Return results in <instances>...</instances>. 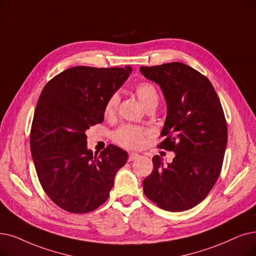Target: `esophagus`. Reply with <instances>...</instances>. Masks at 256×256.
<instances>
[{"mask_svg":"<svg viewBox=\"0 0 256 256\" xmlns=\"http://www.w3.org/2000/svg\"><path fill=\"white\" fill-rule=\"evenodd\" d=\"M140 157L139 154H136V152H130L128 154V161L130 162V161H134L136 159H138Z\"/></svg>","mask_w":256,"mask_h":256,"instance_id":"1","label":"esophagus"}]
</instances>
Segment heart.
<instances>
[{
    "mask_svg": "<svg viewBox=\"0 0 256 256\" xmlns=\"http://www.w3.org/2000/svg\"><path fill=\"white\" fill-rule=\"evenodd\" d=\"M134 92L138 97L139 102L148 110H154L156 106H158L159 93L152 84L148 82H140L135 86ZM118 106V95L113 94L112 96H110L106 102L104 110V117L108 119L113 118L117 112ZM146 132L144 128L137 126L126 124L120 126L114 132L113 139L120 146L124 148H139L143 146L144 140H146Z\"/></svg>",
    "mask_w": 256,
    "mask_h": 256,
    "instance_id": "obj_1",
    "label": "heart"
}]
</instances>
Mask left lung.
I'll use <instances>...</instances> for the list:
<instances>
[{
    "label": "left lung",
    "instance_id": "1",
    "mask_svg": "<svg viewBox=\"0 0 256 256\" xmlns=\"http://www.w3.org/2000/svg\"><path fill=\"white\" fill-rule=\"evenodd\" d=\"M140 71L160 86L168 104L164 139L157 148L176 152L168 166L154 156L143 192L164 210H188L203 201L220 176L228 137L223 108L207 77L183 62Z\"/></svg>",
    "mask_w": 256,
    "mask_h": 256
}]
</instances>
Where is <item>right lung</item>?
Returning a JSON list of instances; mask_svg holds the SVG:
<instances>
[{
  "instance_id": "add662e5",
  "label": "right lung",
  "mask_w": 256,
  "mask_h": 256,
  "mask_svg": "<svg viewBox=\"0 0 256 256\" xmlns=\"http://www.w3.org/2000/svg\"><path fill=\"white\" fill-rule=\"evenodd\" d=\"M132 68L78 66L44 86L30 132V150L38 181L53 203L71 214L102 205L128 154L110 144L99 154L86 148V130L104 121L110 96Z\"/></svg>"
}]
</instances>
